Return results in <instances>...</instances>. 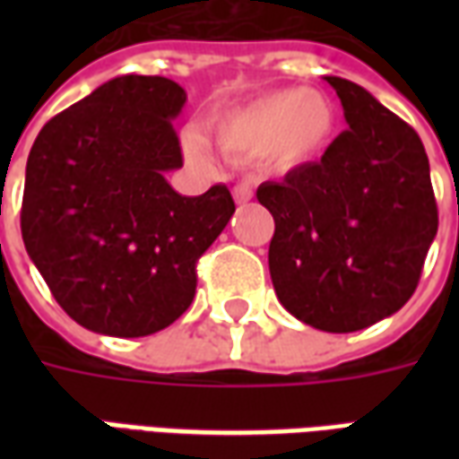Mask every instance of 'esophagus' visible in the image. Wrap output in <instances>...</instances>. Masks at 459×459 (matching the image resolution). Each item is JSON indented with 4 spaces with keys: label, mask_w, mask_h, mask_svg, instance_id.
I'll list each match as a JSON object with an SVG mask.
<instances>
[{
    "label": "esophagus",
    "mask_w": 459,
    "mask_h": 459,
    "mask_svg": "<svg viewBox=\"0 0 459 459\" xmlns=\"http://www.w3.org/2000/svg\"><path fill=\"white\" fill-rule=\"evenodd\" d=\"M233 199L238 201V204H248L253 199V186H250L248 181H240L233 186Z\"/></svg>",
    "instance_id": "esophagus-1"
}]
</instances>
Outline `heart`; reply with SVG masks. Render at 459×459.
<instances>
[{"label": "heart", "mask_w": 459, "mask_h": 459, "mask_svg": "<svg viewBox=\"0 0 459 459\" xmlns=\"http://www.w3.org/2000/svg\"><path fill=\"white\" fill-rule=\"evenodd\" d=\"M334 130V108L315 91H275L229 110L211 122V134L233 160L268 157L275 167L292 169L315 160ZM191 161L204 164L206 152L196 137L184 140Z\"/></svg>", "instance_id": "heart-1"}]
</instances>
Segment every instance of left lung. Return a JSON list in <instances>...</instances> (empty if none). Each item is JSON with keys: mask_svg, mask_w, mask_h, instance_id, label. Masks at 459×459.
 I'll return each mask as SVG.
<instances>
[{"mask_svg": "<svg viewBox=\"0 0 459 459\" xmlns=\"http://www.w3.org/2000/svg\"><path fill=\"white\" fill-rule=\"evenodd\" d=\"M346 127L322 160L258 186L275 233L268 263L292 317L359 332L403 307L437 233L430 164L418 132L361 85L325 75Z\"/></svg>", "mask_w": 459, "mask_h": 459, "instance_id": "1", "label": "left lung"}]
</instances>
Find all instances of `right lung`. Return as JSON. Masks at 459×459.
I'll list each match as a JSON object with an SVG mask.
<instances>
[{
  "label": "right lung",
  "mask_w": 459,
  "mask_h": 459,
  "mask_svg": "<svg viewBox=\"0 0 459 459\" xmlns=\"http://www.w3.org/2000/svg\"><path fill=\"white\" fill-rule=\"evenodd\" d=\"M186 103L161 75H117L46 122L29 152L22 204L26 253L81 327L147 337L189 309L196 260L236 211L223 184L171 189L174 117Z\"/></svg>",
  "instance_id": "obj_1"
}]
</instances>
